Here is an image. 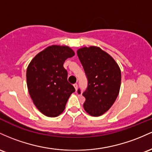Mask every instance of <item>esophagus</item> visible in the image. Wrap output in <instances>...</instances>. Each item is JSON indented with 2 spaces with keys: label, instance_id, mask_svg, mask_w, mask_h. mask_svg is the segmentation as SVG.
<instances>
[{
  "label": "esophagus",
  "instance_id": "esophagus-1",
  "mask_svg": "<svg viewBox=\"0 0 152 152\" xmlns=\"http://www.w3.org/2000/svg\"><path fill=\"white\" fill-rule=\"evenodd\" d=\"M74 85V87H75V90L77 91V88H78V86H77V83H75V84H74L73 85Z\"/></svg>",
  "mask_w": 152,
  "mask_h": 152
}]
</instances>
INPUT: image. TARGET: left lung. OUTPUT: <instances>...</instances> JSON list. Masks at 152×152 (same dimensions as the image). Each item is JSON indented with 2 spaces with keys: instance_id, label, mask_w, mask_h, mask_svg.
Returning <instances> with one entry per match:
<instances>
[{
  "instance_id": "obj_1",
  "label": "left lung",
  "mask_w": 152,
  "mask_h": 152,
  "mask_svg": "<svg viewBox=\"0 0 152 152\" xmlns=\"http://www.w3.org/2000/svg\"><path fill=\"white\" fill-rule=\"evenodd\" d=\"M77 54L88 83L83 93L85 98L83 108L92 116H100L110 108L118 95L121 81L120 67L110 54L98 47H82ZM78 93H80V90Z\"/></svg>"
}]
</instances>
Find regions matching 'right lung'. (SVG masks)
Here are the masks:
<instances>
[{
    "label": "right lung",
    "instance_id": "obj_1",
    "mask_svg": "<svg viewBox=\"0 0 152 152\" xmlns=\"http://www.w3.org/2000/svg\"><path fill=\"white\" fill-rule=\"evenodd\" d=\"M74 55V51L67 46H49L37 54L27 67L26 83L31 98L46 116L60 115L75 91L68 83L67 71L63 67L64 61Z\"/></svg>",
    "mask_w": 152,
    "mask_h": 152
}]
</instances>
